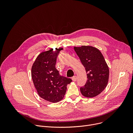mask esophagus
Wrapping results in <instances>:
<instances>
[{"mask_svg":"<svg viewBox=\"0 0 133 133\" xmlns=\"http://www.w3.org/2000/svg\"><path fill=\"white\" fill-rule=\"evenodd\" d=\"M77 77L76 76H73L72 77V80L74 82H76L77 81Z\"/></svg>","mask_w":133,"mask_h":133,"instance_id":"obj_1","label":"esophagus"}]
</instances>
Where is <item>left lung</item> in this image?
Instances as JSON below:
<instances>
[{
	"label": "left lung",
	"mask_w": 133,
	"mask_h": 133,
	"mask_svg": "<svg viewBox=\"0 0 133 133\" xmlns=\"http://www.w3.org/2000/svg\"><path fill=\"white\" fill-rule=\"evenodd\" d=\"M74 50L85 68L87 81L81 87V92L86 97H95L106 88L109 79V68L101 52L90 46L74 47Z\"/></svg>",
	"instance_id": "obj_1"
}]
</instances>
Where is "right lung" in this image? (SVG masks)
I'll use <instances>...</instances> for the list:
<instances>
[{
	"label": "right lung",
	"instance_id": "obj_1",
	"mask_svg": "<svg viewBox=\"0 0 133 133\" xmlns=\"http://www.w3.org/2000/svg\"><path fill=\"white\" fill-rule=\"evenodd\" d=\"M61 48L43 51L37 56L31 67V77L39 96L51 103L62 100L67 85L72 80L59 75L55 65Z\"/></svg>",
	"mask_w": 133,
	"mask_h": 133
}]
</instances>
